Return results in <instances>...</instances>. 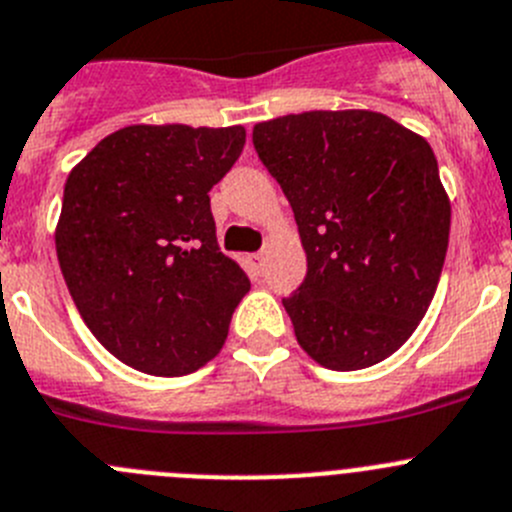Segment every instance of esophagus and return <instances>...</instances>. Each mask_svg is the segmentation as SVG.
Here are the masks:
<instances>
[{
  "label": "esophagus",
  "mask_w": 512,
  "mask_h": 512,
  "mask_svg": "<svg viewBox=\"0 0 512 512\" xmlns=\"http://www.w3.org/2000/svg\"><path fill=\"white\" fill-rule=\"evenodd\" d=\"M252 267H255L257 272H262V267H265V252H257V255H252Z\"/></svg>",
  "instance_id": "1"
}]
</instances>
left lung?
Masks as SVG:
<instances>
[{
    "label": "left lung",
    "mask_w": 512,
    "mask_h": 512,
    "mask_svg": "<svg viewBox=\"0 0 512 512\" xmlns=\"http://www.w3.org/2000/svg\"><path fill=\"white\" fill-rule=\"evenodd\" d=\"M293 207L308 272L283 300L313 361L358 371L417 331L442 275L450 197L422 136L374 111H308L252 128Z\"/></svg>",
    "instance_id": "8db88e82"
}]
</instances>
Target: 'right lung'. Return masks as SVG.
<instances>
[{"mask_svg":"<svg viewBox=\"0 0 512 512\" xmlns=\"http://www.w3.org/2000/svg\"><path fill=\"white\" fill-rule=\"evenodd\" d=\"M245 128L126 126L70 171L57 260L85 326L118 361L184 376L212 361L250 290L217 245L209 189Z\"/></svg>","mask_w":512,"mask_h":512,"instance_id":"1","label":"right lung"}]
</instances>
